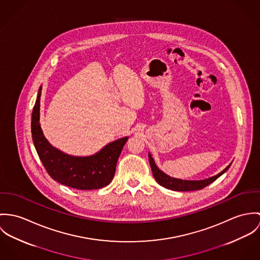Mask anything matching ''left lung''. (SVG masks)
<instances>
[{
  "instance_id": "obj_1",
  "label": "left lung",
  "mask_w": 260,
  "mask_h": 260,
  "mask_svg": "<svg viewBox=\"0 0 260 260\" xmlns=\"http://www.w3.org/2000/svg\"><path fill=\"white\" fill-rule=\"evenodd\" d=\"M148 159H149V165H150V169L152 171L153 177L155 178V180L161 185L165 186L166 188L172 189V190H176V191H190V190H199L202 189L203 187L207 186L208 184H210L211 182H213L215 179H217L221 174L225 173L230 167V165L228 168H225L221 173L211 176L209 178L203 179V180H183V179H178V178H174L172 176H169L168 174L162 173L155 165V162L153 161V158L151 157V154L148 153Z\"/></svg>"
}]
</instances>
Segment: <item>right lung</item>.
I'll use <instances>...</instances> for the list:
<instances>
[{
	"mask_svg": "<svg viewBox=\"0 0 260 260\" xmlns=\"http://www.w3.org/2000/svg\"><path fill=\"white\" fill-rule=\"evenodd\" d=\"M42 87L31 114V138L38 155L50 176L69 187L89 190L107 186L116 173V162L127 137L107 144L90 156H73L61 152L47 141L40 125Z\"/></svg>",
	"mask_w": 260,
	"mask_h": 260,
	"instance_id": "obj_1",
	"label": "right lung"
}]
</instances>
